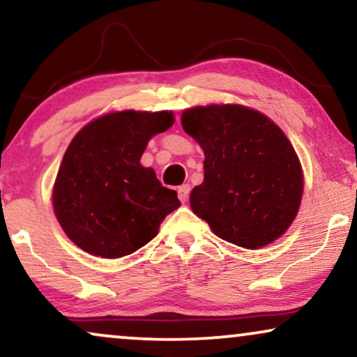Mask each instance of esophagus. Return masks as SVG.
Listing matches in <instances>:
<instances>
[{
	"label": "esophagus",
	"mask_w": 357,
	"mask_h": 357,
	"mask_svg": "<svg viewBox=\"0 0 357 357\" xmlns=\"http://www.w3.org/2000/svg\"><path fill=\"white\" fill-rule=\"evenodd\" d=\"M189 192H191V186H189V184H183V186H179L178 188V197H179V201H181L183 204L188 201V197H189Z\"/></svg>",
	"instance_id": "obj_1"
}]
</instances>
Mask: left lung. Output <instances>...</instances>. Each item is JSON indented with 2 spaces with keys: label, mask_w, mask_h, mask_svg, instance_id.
I'll use <instances>...</instances> for the list:
<instances>
[{
  "label": "left lung",
  "mask_w": 357,
  "mask_h": 357,
  "mask_svg": "<svg viewBox=\"0 0 357 357\" xmlns=\"http://www.w3.org/2000/svg\"><path fill=\"white\" fill-rule=\"evenodd\" d=\"M181 123L206 155L204 183L189 197L192 212L222 240L248 250L286 234L301 207L303 174L284 132L240 104L188 109Z\"/></svg>",
  "instance_id": "8db88e82"
}]
</instances>
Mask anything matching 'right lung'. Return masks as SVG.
<instances>
[{
    "label": "right lung",
    "mask_w": 357,
    "mask_h": 357,
    "mask_svg": "<svg viewBox=\"0 0 357 357\" xmlns=\"http://www.w3.org/2000/svg\"><path fill=\"white\" fill-rule=\"evenodd\" d=\"M173 112L121 111L94 119L66 149L54 186V211L66 236L89 255L122 258L149 243L179 202L140 158Z\"/></svg>",
    "instance_id": "obj_1"
}]
</instances>
